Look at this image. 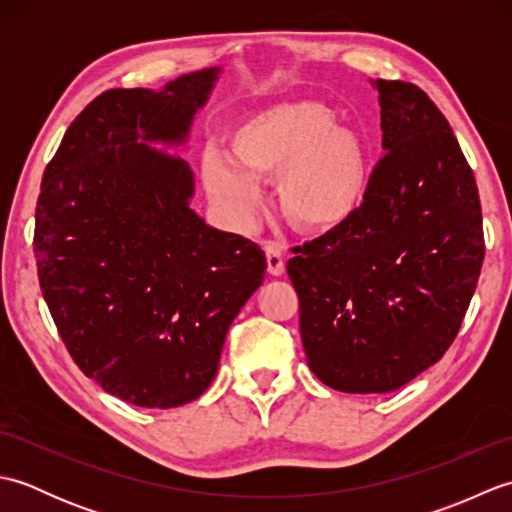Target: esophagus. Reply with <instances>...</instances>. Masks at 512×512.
<instances>
[{"instance_id": "1", "label": "esophagus", "mask_w": 512, "mask_h": 512, "mask_svg": "<svg viewBox=\"0 0 512 512\" xmlns=\"http://www.w3.org/2000/svg\"><path fill=\"white\" fill-rule=\"evenodd\" d=\"M264 253H266V262H268V273L270 275H284L286 264H284V248L277 242H266L264 244Z\"/></svg>"}]
</instances>
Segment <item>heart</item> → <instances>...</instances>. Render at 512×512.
<instances>
[{"label": "heart", "instance_id": "1", "mask_svg": "<svg viewBox=\"0 0 512 512\" xmlns=\"http://www.w3.org/2000/svg\"><path fill=\"white\" fill-rule=\"evenodd\" d=\"M228 154L206 149L202 180L233 226H244L257 209L255 176H279V211L303 233H330L350 222L369 189L365 140L336 125V114L321 103H284L244 116L228 134Z\"/></svg>", "mask_w": 512, "mask_h": 512}]
</instances>
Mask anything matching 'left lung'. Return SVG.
<instances>
[{
    "mask_svg": "<svg viewBox=\"0 0 512 512\" xmlns=\"http://www.w3.org/2000/svg\"><path fill=\"white\" fill-rule=\"evenodd\" d=\"M387 154L350 222L292 248L308 365L345 394H385L449 350L480 279V193L418 85L374 81Z\"/></svg>",
    "mask_w": 512,
    "mask_h": 512,
    "instance_id": "8db88e82",
    "label": "left lung"
}]
</instances>
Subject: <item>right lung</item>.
Instances as JSON below:
<instances>
[{
  "label": "right lung",
  "mask_w": 512,
  "mask_h": 512,
  "mask_svg": "<svg viewBox=\"0 0 512 512\" xmlns=\"http://www.w3.org/2000/svg\"><path fill=\"white\" fill-rule=\"evenodd\" d=\"M217 74L96 96L41 180L32 244L43 299L81 372L136 407L200 398L264 281V250L206 224L189 206L187 160L151 147L187 143Z\"/></svg>",
  "instance_id": "add662e5"
}]
</instances>
